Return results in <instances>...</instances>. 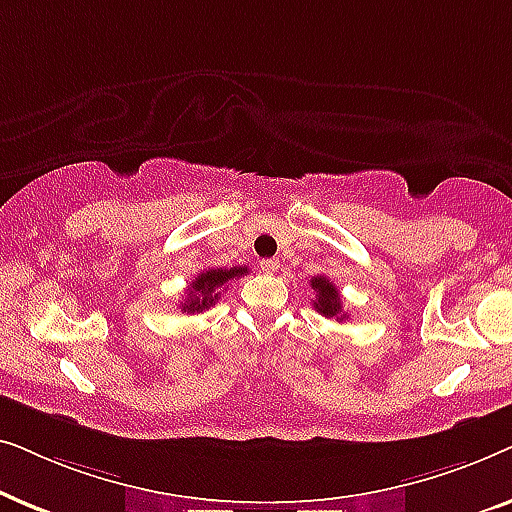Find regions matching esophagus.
Here are the masks:
<instances>
[{
    "instance_id": "1",
    "label": "esophagus",
    "mask_w": 512,
    "mask_h": 512,
    "mask_svg": "<svg viewBox=\"0 0 512 512\" xmlns=\"http://www.w3.org/2000/svg\"><path fill=\"white\" fill-rule=\"evenodd\" d=\"M261 270L268 272V275H272V272L279 270V261H277V258H265V261H261Z\"/></svg>"
}]
</instances>
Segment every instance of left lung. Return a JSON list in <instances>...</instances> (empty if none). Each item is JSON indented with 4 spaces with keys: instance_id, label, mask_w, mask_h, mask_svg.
<instances>
[{
    "instance_id": "obj_1",
    "label": "left lung",
    "mask_w": 512,
    "mask_h": 512,
    "mask_svg": "<svg viewBox=\"0 0 512 512\" xmlns=\"http://www.w3.org/2000/svg\"><path fill=\"white\" fill-rule=\"evenodd\" d=\"M310 286L314 289V293H317V298H314V310H317L319 314H324V317H338L340 321L345 319V314H342V303H340V293L338 289H335V284L331 282V279L326 277H312Z\"/></svg>"
}]
</instances>
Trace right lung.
<instances>
[{
  "label": "right lung",
  "instance_id": "1",
  "mask_svg": "<svg viewBox=\"0 0 512 512\" xmlns=\"http://www.w3.org/2000/svg\"><path fill=\"white\" fill-rule=\"evenodd\" d=\"M247 275V268H212V270H202L198 277L193 279V284L188 286L186 300L181 303V312H202L209 310L214 303H219L223 286H226L230 279H237Z\"/></svg>",
  "mask_w": 512,
  "mask_h": 512
}]
</instances>
